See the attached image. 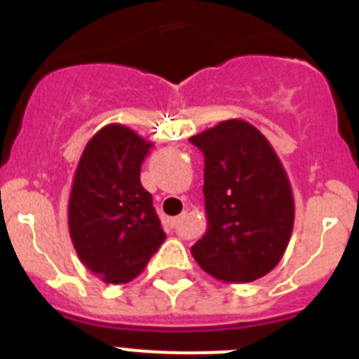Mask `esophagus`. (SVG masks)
Masks as SVG:
<instances>
[{
	"mask_svg": "<svg viewBox=\"0 0 359 359\" xmlns=\"http://www.w3.org/2000/svg\"><path fill=\"white\" fill-rule=\"evenodd\" d=\"M185 215H187V212H183V214H182V215H180V217H172V219H170V226H172V228H174V226H176V224H177V223H180V221H182V219H183V217H185Z\"/></svg>",
	"mask_w": 359,
	"mask_h": 359,
	"instance_id": "esophagus-1",
	"label": "esophagus"
}]
</instances>
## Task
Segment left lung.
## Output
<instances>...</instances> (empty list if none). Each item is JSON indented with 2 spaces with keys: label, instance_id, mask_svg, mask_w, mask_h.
<instances>
[{
  "label": "left lung",
  "instance_id": "1",
  "mask_svg": "<svg viewBox=\"0 0 359 359\" xmlns=\"http://www.w3.org/2000/svg\"><path fill=\"white\" fill-rule=\"evenodd\" d=\"M205 154V236L190 248L203 271L226 284L268 275L290 243L294 201L264 135L241 118L190 136Z\"/></svg>",
  "mask_w": 359,
  "mask_h": 359
}]
</instances>
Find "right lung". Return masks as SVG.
I'll use <instances>...</instances> for the list:
<instances>
[{
  "label": "right lung",
  "mask_w": 359,
  "mask_h": 359,
  "mask_svg": "<svg viewBox=\"0 0 359 359\" xmlns=\"http://www.w3.org/2000/svg\"><path fill=\"white\" fill-rule=\"evenodd\" d=\"M151 142L122 123L93 135L73 176L68 226L82 264L106 284H126L144 271L165 241L152 196L142 187Z\"/></svg>",
  "instance_id": "1"
}]
</instances>
